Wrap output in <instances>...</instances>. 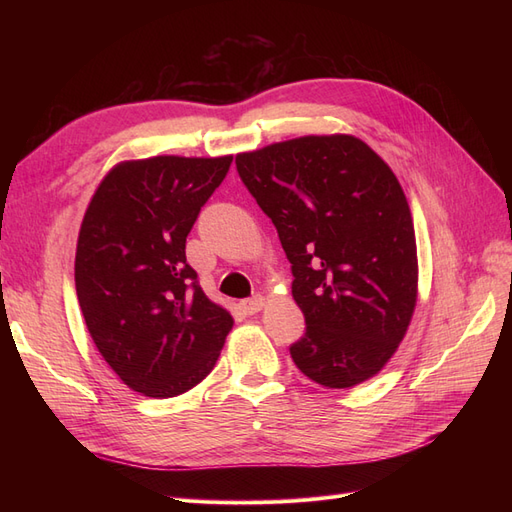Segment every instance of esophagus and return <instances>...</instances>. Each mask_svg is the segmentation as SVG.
<instances>
[{"mask_svg": "<svg viewBox=\"0 0 512 512\" xmlns=\"http://www.w3.org/2000/svg\"><path fill=\"white\" fill-rule=\"evenodd\" d=\"M241 307H243V312L245 314H258L262 307H265V297H262V294H256V297H252V299H247V301H243L241 303Z\"/></svg>", "mask_w": 512, "mask_h": 512, "instance_id": "obj_1", "label": "esophagus"}]
</instances>
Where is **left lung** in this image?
I'll list each match as a JSON object with an SVG mask.
<instances>
[{
	"mask_svg": "<svg viewBox=\"0 0 512 512\" xmlns=\"http://www.w3.org/2000/svg\"><path fill=\"white\" fill-rule=\"evenodd\" d=\"M235 164L292 265L307 324L290 346L294 365L329 389L374 378L418 294L412 213L391 166L352 134L290 138Z\"/></svg>",
	"mask_w": 512,
	"mask_h": 512,
	"instance_id": "obj_1",
	"label": "left lung"
}]
</instances>
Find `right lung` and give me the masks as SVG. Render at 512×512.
Masks as SVG:
<instances>
[{"instance_id": "1", "label": "right lung", "mask_w": 512, "mask_h": 512, "mask_svg": "<svg viewBox=\"0 0 512 512\" xmlns=\"http://www.w3.org/2000/svg\"><path fill=\"white\" fill-rule=\"evenodd\" d=\"M232 156L115 164L85 211L74 282L91 339L132 391L177 397L209 376L232 316L185 260V237Z\"/></svg>"}]
</instances>
